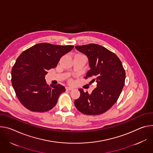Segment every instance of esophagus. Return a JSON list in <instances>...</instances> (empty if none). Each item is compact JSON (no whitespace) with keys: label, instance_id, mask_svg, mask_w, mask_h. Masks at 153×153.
Listing matches in <instances>:
<instances>
[{"label":"esophagus","instance_id":"1","mask_svg":"<svg viewBox=\"0 0 153 153\" xmlns=\"http://www.w3.org/2000/svg\"><path fill=\"white\" fill-rule=\"evenodd\" d=\"M65 89H66L67 91H72V90L73 89V88H71V87H66V88H65Z\"/></svg>","mask_w":153,"mask_h":153}]
</instances>
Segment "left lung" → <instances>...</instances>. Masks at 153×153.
Here are the masks:
<instances>
[{
	"label": "left lung",
	"mask_w": 153,
	"mask_h": 153,
	"mask_svg": "<svg viewBox=\"0 0 153 153\" xmlns=\"http://www.w3.org/2000/svg\"><path fill=\"white\" fill-rule=\"evenodd\" d=\"M75 48L89 59L90 70L85 78H91V82L96 81L97 84L91 94L79 89L80 97L75 100V106L84 114H103L115 103L123 88L126 74L122 63L115 54L98 44Z\"/></svg>",
	"instance_id": "left-lung-1"
}]
</instances>
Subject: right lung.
<instances>
[{"label": "right lung", "mask_w": 153, "mask_h": 153, "mask_svg": "<svg viewBox=\"0 0 153 153\" xmlns=\"http://www.w3.org/2000/svg\"><path fill=\"white\" fill-rule=\"evenodd\" d=\"M74 47L40 43L19 55L12 68L11 82L17 97L24 107L31 111L44 112L56 105L59 95L65 89L61 84L48 86L45 75Z\"/></svg>", "instance_id": "obj_1"}]
</instances>
